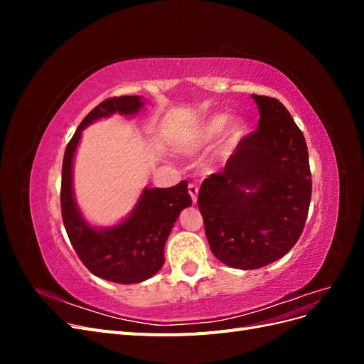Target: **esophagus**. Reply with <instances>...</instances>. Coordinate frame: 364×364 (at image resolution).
<instances>
[{
	"mask_svg": "<svg viewBox=\"0 0 364 364\" xmlns=\"http://www.w3.org/2000/svg\"><path fill=\"white\" fill-rule=\"evenodd\" d=\"M188 193H190V196H191L193 202L196 203V202H197V196H199V186L194 185V183H190V185H188Z\"/></svg>",
	"mask_w": 364,
	"mask_h": 364,
	"instance_id": "esophagus-1",
	"label": "esophagus"
}]
</instances>
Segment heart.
<instances>
[{
	"label": "heart",
	"mask_w": 364,
	"mask_h": 364,
	"mask_svg": "<svg viewBox=\"0 0 364 364\" xmlns=\"http://www.w3.org/2000/svg\"><path fill=\"white\" fill-rule=\"evenodd\" d=\"M229 123V117L228 115H214L211 118H208L205 123H202V126L194 130L193 134L185 139L183 149L186 151H196L205 146H208L209 142L214 141L222 132L225 130V127ZM245 132V127L237 126L235 127V138H238L241 134Z\"/></svg>",
	"instance_id": "b5f03b06"
}]
</instances>
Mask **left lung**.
I'll return each mask as SVG.
<instances>
[{
  "label": "left lung",
  "instance_id": "8db88e82",
  "mask_svg": "<svg viewBox=\"0 0 364 364\" xmlns=\"http://www.w3.org/2000/svg\"><path fill=\"white\" fill-rule=\"evenodd\" d=\"M252 97L258 129L238 142L222 171L203 181L197 199L209 247L241 270L282 258L299 240L311 200L301 129L277 98Z\"/></svg>",
  "mask_w": 364,
  "mask_h": 364
}]
</instances>
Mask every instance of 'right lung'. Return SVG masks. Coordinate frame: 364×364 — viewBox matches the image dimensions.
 Returning <instances> with one entry per match:
<instances>
[{
	"instance_id": "1",
	"label": "right lung",
	"mask_w": 364,
	"mask_h": 364,
	"mask_svg": "<svg viewBox=\"0 0 364 364\" xmlns=\"http://www.w3.org/2000/svg\"><path fill=\"white\" fill-rule=\"evenodd\" d=\"M144 106L138 95L112 97L87 114L65 149L60 208L71 245L86 269L95 277L118 284H138L151 278L165 261L164 247L183 208L193 203L188 182L170 188H144L132 214L119 225L94 229L85 222L73 193V159L82 130L112 114L135 115Z\"/></svg>"
}]
</instances>
